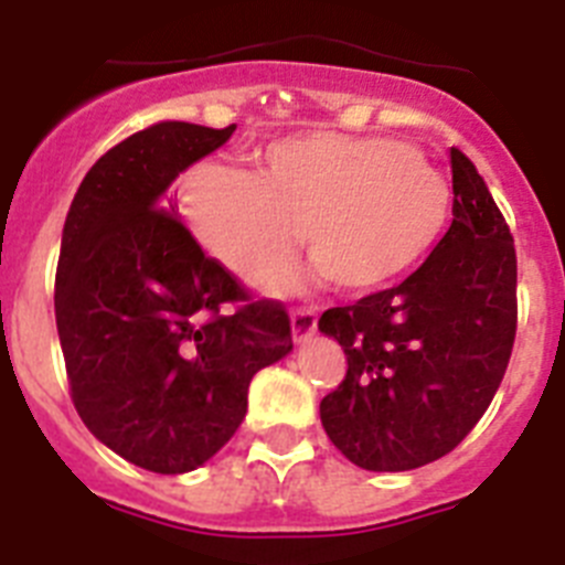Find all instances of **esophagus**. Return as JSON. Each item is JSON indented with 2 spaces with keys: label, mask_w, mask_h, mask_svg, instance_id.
<instances>
[{
  "label": "esophagus",
  "mask_w": 565,
  "mask_h": 565,
  "mask_svg": "<svg viewBox=\"0 0 565 565\" xmlns=\"http://www.w3.org/2000/svg\"><path fill=\"white\" fill-rule=\"evenodd\" d=\"M290 321H292V335H296V341H307L316 330H319V316H316V310H310V307H296Z\"/></svg>",
  "instance_id": "esophagus-1"
}]
</instances>
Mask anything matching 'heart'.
<instances>
[{
	"label": "heart",
	"instance_id": "1",
	"mask_svg": "<svg viewBox=\"0 0 565 565\" xmlns=\"http://www.w3.org/2000/svg\"><path fill=\"white\" fill-rule=\"evenodd\" d=\"M253 163L194 166L180 189L198 241L238 275L278 264L301 226L316 258L307 278L364 296L419 267L451 221L448 178L396 140L305 131L264 146ZM260 281L281 292L301 275L278 269Z\"/></svg>",
	"mask_w": 565,
	"mask_h": 565
}]
</instances>
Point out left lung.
I'll list each match as a JSON object with an SVG mask.
<instances>
[{"mask_svg":"<svg viewBox=\"0 0 565 565\" xmlns=\"http://www.w3.org/2000/svg\"><path fill=\"white\" fill-rule=\"evenodd\" d=\"M454 221L391 290L321 312L348 355L321 399L330 443L364 471H411L451 454L486 414L516 335V253L486 180L451 149Z\"/></svg>","mask_w":565,"mask_h":565,"instance_id":"obj_1","label":"left lung"}]
</instances>
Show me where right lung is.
Wrapping results in <instances>:
<instances>
[{
	"label": "right lung",
	"instance_id": "right-lung-1",
	"mask_svg": "<svg viewBox=\"0 0 565 565\" xmlns=\"http://www.w3.org/2000/svg\"><path fill=\"white\" fill-rule=\"evenodd\" d=\"M235 131L163 120L108 149L63 226L54 310L71 399L99 443L154 473L215 457L255 373L292 350L281 301H255L166 198Z\"/></svg>",
	"mask_w": 565,
	"mask_h": 565
}]
</instances>
